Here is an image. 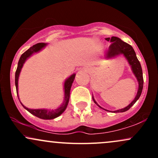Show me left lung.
Segmentation results:
<instances>
[{"label":"left lung","mask_w":158,"mask_h":158,"mask_svg":"<svg viewBox=\"0 0 158 158\" xmlns=\"http://www.w3.org/2000/svg\"><path fill=\"white\" fill-rule=\"evenodd\" d=\"M106 41H110L111 42V44L109 46V48H108V52H107L106 54V58L108 59H110V58L115 57L116 56H119L120 54H123V56L126 57V59L128 61V64L131 65L132 72H133L135 76L137 78V81H138L139 84V88L138 90H137V94L136 95L132 102L128 105V106H126V108H122V109H119L117 110H114V113H119V112H125L126 110L129 109L131 107L133 106L135 103L137 102V99H139V97H140L141 93H142L143 90V71H142V68H141L140 63L138 59H137V56H136V53L134 50V49L130 44H127L126 42H124V41H122L119 38L115 37V36H112L111 38H106ZM94 102L100 108H102V107H100L99 105L97 104V102H96L94 98L93 97ZM104 109V108H102ZM106 110V109H104ZM107 111H110V110H106Z\"/></svg>","instance_id":"left-lung-1"}]
</instances>
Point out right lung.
Returning <instances> with one entry per match:
<instances>
[{
  "mask_svg": "<svg viewBox=\"0 0 158 158\" xmlns=\"http://www.w3.org/2000/svg\"><path fill=\"white\" fill-rule=\"evenodd\" d=\"M47 44L45 43H39V44H36L33 46L31 47L30 49L27 50L26 52H24L22 55L20 57V59L19 61V63H18V68L17 70H16L15 72V87H16V91H17L18 94V81H19V77L20 72H21V68H22L23 64H24L25 61L28 59L30 56H31L32 54L35 53V52H37L40 51L42 48H44L45 46H46ZM76 74H73V75L70 76L68 79H67L64 81V101L63 102V104L58 108L56 110H47V109H30V108L25 107L21 103L23 108L25 109L28 110L30 114H33L35 117H39V118L43 119H52L54 118H56L59 116H60L63 112L64 111V110L66 109L67 106H68L69 99H70V88H71L72 84H73V81L75 79ZM18 97H19V94H18ZM20 101V100H19Z\"/></svg>",
  "mask_w": 158,
  "mask_h": 158,
  "instance_id": "obj_1",
  "label": "right lung"
}]
</instances>
